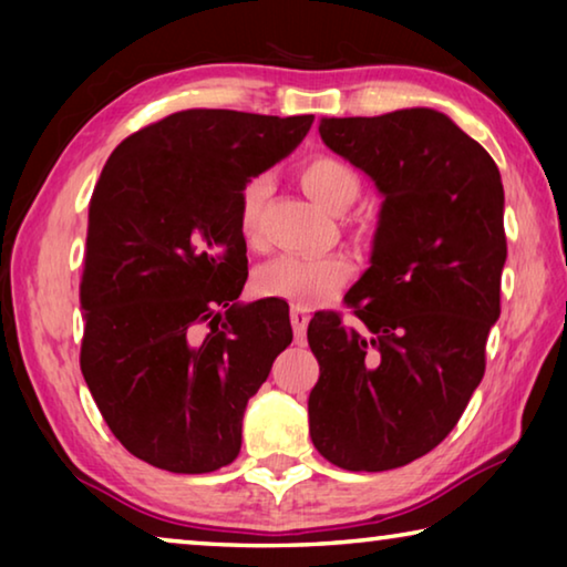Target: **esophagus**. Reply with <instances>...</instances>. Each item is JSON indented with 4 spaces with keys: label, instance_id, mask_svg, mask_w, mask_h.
<instances>
[{
    "label": "esophagus",
    "instance_id": "1",
    "mask_svg": "<svg viewBox=\"0 0 567 567\" xmlns=\"http://www.w3.org/2000/svg\"><path fill=\"white\" fill-rule=\"evenodd\" d=\"M290 320H292L295 340L302 342L305 340V332H307V322H310V310H305V307L295 305L292 310H290Z\"/></svg>",
    "mask_w": 567,
    "mask_h": 567
}]
</instances>
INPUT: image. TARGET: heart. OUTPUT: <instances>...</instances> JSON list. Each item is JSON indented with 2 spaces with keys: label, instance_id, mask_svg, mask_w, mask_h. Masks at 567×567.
I'll use <instances>...</instances> for the list:
<instances>
[{
  "label": "heart",
  "instance_id": "1",
  "mask_svg": "<svg viewBox=\"0 0 567 567\" xmlns=\"http://www.w3.org/2000/svg\"><path fill=\"white\" fill-rule=\"evenodd\" d=\"M300 185L312 203L338 215L344 213L360 195V179L344 162L334 157H312L300 169ZM270 182L267 177L249 179L239 197V233L252 243L260 227V215ZM352 267L340 255L297 257L282 255L257 267L255 287L265 297H282L297 305H318L328 300L350 280Z\"/></svg>",
  "mask_w": 567,
  "mask_h": 567
}]
</instances>
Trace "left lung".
I'll list each match as a JSON object with an SVG mask.
<instances>
[{
    "label": "left lung",
    "mask_w": 567,
    "mask_h": 567,
    "mask_svg": "<svg viewBox=\"0 0 567 567\" xmlns=\"http://www.w3.org/2000/svg\"><path fill=\"white\" fill-rule=\"evenodd\" d=\"M320 137L382 205L370 267L344 295L360 324L318 312L307 328L320 362L310 437L332 465L382 473L443 443L483 380L507 257L503 179L430 107L322 117Z\"/></svg>",
    "instance_id": "8db88e82"
}]
</instances>
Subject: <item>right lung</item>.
I'll return each mask as SVG.
<instances>
[{
    "label": "right lung",
    "instance_id": "1",
    "mask_svg": "<svg viewBox=\"0 0 567 567\" xmlns=\"http://www.w3.org/2000/svg\"><path fill=\"white\" fill-rule=\"evenodd\" d=\"M312 114L185 110L112 152L90 203L82 375L114 437L169 473L229 465L247 400L292 342L282 302H239V197Z\"/></svg>",
    "mask_w": 567,
    "mask_h": 567
}]
</instances>
